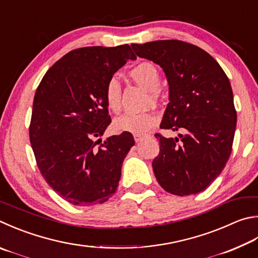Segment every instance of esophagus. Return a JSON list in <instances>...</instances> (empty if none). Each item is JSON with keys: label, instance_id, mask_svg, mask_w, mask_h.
<instances>
[{"label": "esophagus", "instance_id": "esophagus-1", "mask_svg": "<svg viewBox=\"0 0 258 258\" xmlns=\"http://www.w3.org/2000/svg\"><path fill=\"white\" fill-rule=\"evenodd\" d=\"M134 140H135V142H137V143H140V142L143 141L144 138L141 137V135H137V134H135V135H134Z\"/></svg>", "mask_w": 258, "mask_h": 258}]
</instances>
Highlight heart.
<instances>
[{"label": "heart", "mask_w": 258, "mask_h": 258, "mask_svg": "<svg viewBox=\"0 0 258 258\" xmlns=\"http://www.w3.org/2000/svg\"><path fill=\"white\" fill-rule=\"evenodd\" d=\"M130 76L140 86L150 91L152 101L158 99V89L160 87V73L156 65L150 62H142L131 70ZM105 101L108 109L117 113L120 108V84L116 78H111L105 89ZM157 116L144 113H125L116 117L113 121V128L117 133L144 134L157 124Z\"/></svg>", "instance_id": "b5f03b06"}]
</instances>
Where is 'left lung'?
Returning a JSON list of instances; mask_svg holds the SVG:
<instances>
[{"label":"left lung","instance_id":"obj_1","mask_svg":"<svg viewBox=\"0 0 258 258\" xmlns=\"http://www.w3.org/2000/svg\"><path fill=\"white\" fill-rule=\"evenodd\" d=\"M135 54L160 65L169 84V104L156 134L160 151L152 162L159 184L178 196L198 194L221 174L230 157L237 113L226 73L207 51L181 40L132 44Z\"/></svg>","mask_w":258,"mask_h":258}]
</instances>
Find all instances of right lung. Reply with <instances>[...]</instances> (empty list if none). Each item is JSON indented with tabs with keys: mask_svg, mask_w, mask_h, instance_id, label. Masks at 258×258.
Wrapping results in <instances>:
<instances>
[{
	"mask_svg": "<svg viewBox=\"0 0 258 258\" xmlns=\"http://www.w3.org/2000/svg\"><path fill=\"white\" fill-rule=\"evenodd\" d=\"M130 58L137 57L128 45L71 50L46 72L36 90L29 137L37 166L51 188L73 205L108 201L135 143L127 132L104 143L100 139L111 121L106 86Z\"/></svg>",
	"mask_w": 258,
	"mask_h": 258,
	"instance_id": "right-lung-1",
	"label": "right lung"
}]
</instances>
